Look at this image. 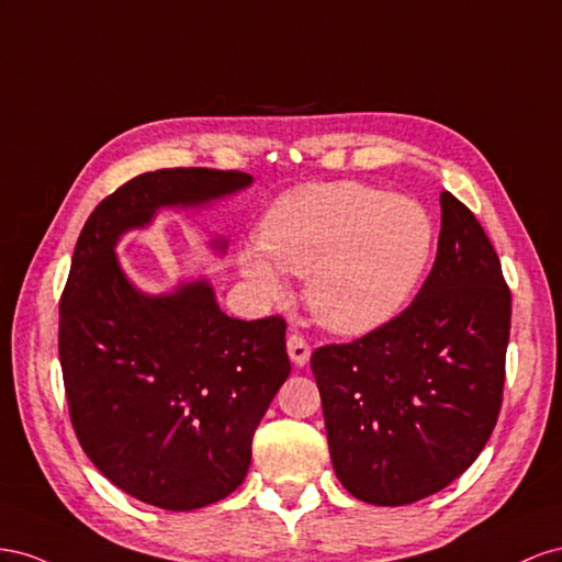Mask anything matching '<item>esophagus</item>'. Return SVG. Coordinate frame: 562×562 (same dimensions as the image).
Returning <instances> with one entry per match:
<instances>
[{"label":"esophagus","mask_w":562,"mask_h":562,"mask_svg":"<svg viewBox=\"0 0 562 562\" xmlns=\"http://www.w3.org/2000/svg\"><path fill=\"white\" fill-rule=\"evenodd\" d=\"M286 352H290V358L296 367H303L311 360V344L306 341V336L303 334H290V339H286Z\"/></svg>","instance_id":"34e87169"}]
</instances>
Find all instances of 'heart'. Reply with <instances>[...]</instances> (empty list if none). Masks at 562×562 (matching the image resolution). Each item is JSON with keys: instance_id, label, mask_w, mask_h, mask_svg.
Listing matches in <instances>:
<instances>
[{"instance_id": "b5f03b06", "label": "heart", "mask_w": 562, "mask_h": 562, "mask_svg": "<svg viewBox=\"0 0 562 562\" xmlns=\"http://www.w3.org/2000/svg\"><path fill=\"white\" fill-rule=\"evenodd\" d=\"M259 243L239 251L256 290L282 294L280 268L308 276L306 299L319 323L364 334L407 306L436 249V223L424 204L386 190L311 183L270 204Z\"/></svg>"}]
</instances>
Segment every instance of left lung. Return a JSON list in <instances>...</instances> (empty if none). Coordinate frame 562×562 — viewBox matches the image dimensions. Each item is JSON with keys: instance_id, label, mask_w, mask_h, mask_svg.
I'll list each match as a JSON object with an SVG mask.
<instances>
[{"instance_id": "8db88e82", "label": "left lung", "mask_w": 562, "mask_h": 562, "mask_svg": "<svg viewBox=\"0 0 562 562\" xmlns=\"http://www.w3.org/2000/svg\"><path fill=\"white\" fill-rule=\"evenodd\" d=\"M440 210L436 263L409 306L311 358L336 477L367 504L405 506L440 492L499 419L510 290L469 206L445 190Z\"/></svg>"}]
</instances>
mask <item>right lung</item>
<instances>
[{"label": "right lung", "mask_w": 562, "mask_h": 562, "mask_svg": "<svg viewBox=\"0 0 562 562\" xmlns=\"http://www.w3.org/2000/svg\"><path fill=\"white\" fill-rule=\"evenodd\" d=\"M249 183L202 167L140 173L95 206L72 254L58 311L70 422L93 467L157 508H202L243 485L254 430L292 370L286 323L228 317L206 280L143 294L115 245L159 206H198Z\"/></svg>", "instance_id": "obj_1"}]
</instances>
